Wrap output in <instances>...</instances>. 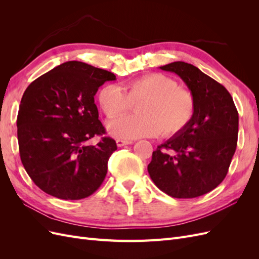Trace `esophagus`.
Instances as JSON below:
<instances>
[{
    "label": "esophagus",
    "instance_id": "1",
    "mask_svg": "<svg viewBox=\"0 0 259 259\" xmlns=\"http://www.w3.org/2000/svg\"><path fill=\"white\" fill-rule=\"evenodd\" d=\"M132 144H133L132 140H123V139H117V140H116V145H117V147H123V146L132 145Z\"/></svg>",
    "mask_w": 259,
    "mask_h": 259
}]
</instances>
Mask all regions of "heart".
<instances>
[{"label":"heart","instance_id":"1","mask_svg":"<svg viewBox=\"0 0 259 259\" xmlns=\"http://www.w3.org/2000/svg\"><path fill=\"white\" fill-rule=\"evenodd\" d=\"M107 84L98 93V104L107 117H115L136 107L137 115L112 121L108 131L116 138L173 136L184 131L195 113L192 93L178 88V83L162 73H149L123 86Z\"/></svg>","mask_w":259,"mask_h":259}]
</instances>
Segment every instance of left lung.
Returning a JSON list of instances; mask_svg holds the SVG:
<instances>
[{"mask_svg":"<svg viewBox=\"0 0 259 259\" xmlns=\"http://www.w3.org/2000/svg\"><path fill=\"white\" fill-rule=\"evenodd\" d=\"M176 73L195 99L188 126L152 153L148 171L160 190L177 199L205 194L221 184L236 152L239 113L221 83L184 61L160 67Z\"/></svg>","mask_w":259,"mask_h":259,"instance_id":"1","label":"left lung"}]
</instances>
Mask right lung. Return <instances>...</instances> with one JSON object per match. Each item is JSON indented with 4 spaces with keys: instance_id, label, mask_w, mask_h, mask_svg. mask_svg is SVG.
I'll list each match as a JSON object with an SVG mask.
<instances>
[{
    "instance_id": "1",
    "label": "right lung",
    "mask_w": 259,
    "mask_h": 259,
    "mask_svg": "<svg viewBox=\"0 0 259 259\" xmlns=\"http://www.w3.org/2000/svg\"><path fill=\"white\" fill-rule=\"evenodd\" d=\"M115 75L81 61H67L37 77L23 93L17 116L22 165L33 183L55 198L81 200L103 184L114 139L98 120L94 96Z\"/></svg>"
}]
</instances>
